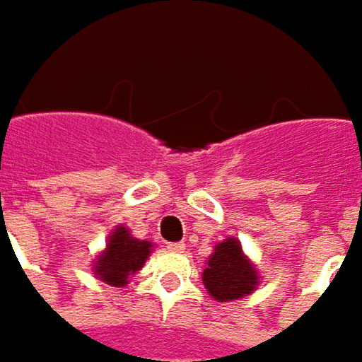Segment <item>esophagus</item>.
I'll list each match as a JSON object with an SVG mask.
<instances>
[{"label":"esophagus","instance_id":"34e87169","mask_svg":"<svg viewBox=\"0 0 362 362\" xmlns=\"http://www.w3.org/2000/svg\"><path fill=\"white\" fill-rule=\"evenodd\" d=\"M167 250H169V252H175V254H181V252L185 250V243H183V242L167 243Z\"/></svg>","mask_w":362,"mask_h":362}]
</instances>
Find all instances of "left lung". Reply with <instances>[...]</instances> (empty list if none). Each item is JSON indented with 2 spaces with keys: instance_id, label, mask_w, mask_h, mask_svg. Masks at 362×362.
<instances>
[{
  "instance_id": "1",
  "label": "left lung",
  "mask_w": 362,
  "mask_h": 362,
  "mask_svg": "<svg viewBox=\"0 0 362 362\" xmlns=\"http://www.w3.org/2000/svg\"><path fill=\"white\" fill-rule=\"evenodd\" d=\"M203 284L219 302L242 298L256 288L257 274L242 254V243L233 238L217 243L214 256L203 270Z\"/></svg>"
}]
</instances>
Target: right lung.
<instances>
[{
    "instance_id": "right-lung-1",
    "label": "right lung",
    "mask_w": 362,
    "mask_h": 362,
    "mask_svg": "<svg viewBox=\"0 0 362 362\" xmlns=\"http://www.w3.org/2000/svg\"><path fill=\"white\" fill-rule=\"evenodd\" d=\"M151 254V242H141L132 238L127 228H117L110 235V243L106 252L98 257L94 270L106 284L120 286L129 284V278L136 270L143 268L145 259Z\"/></svg>"
}]
</instances>
